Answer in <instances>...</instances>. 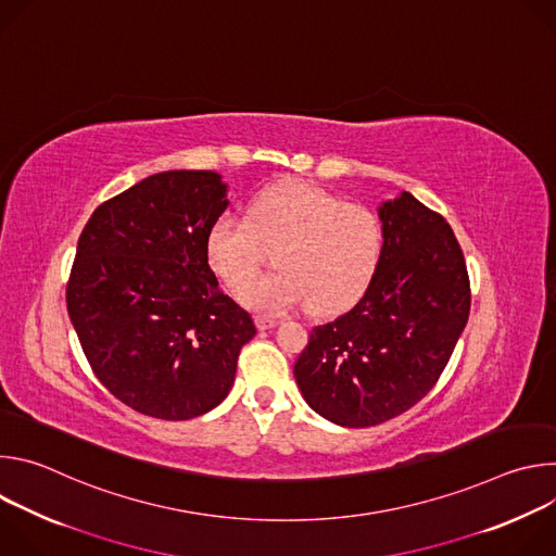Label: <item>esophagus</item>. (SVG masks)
<instances>
[{"instance_id": "1", "label": "esophagus", "mask_w": 556, "mask_h": 556, "mask_svg": "<svg viewBox=\"0 0 556 556\" xmlns=\"http://www.w3.org/2000/svg\"><path fill=\"white\" fill-rule=\"evenodd\" d=\"M255 324H257V328L260 330H270V328H275L279 321L277 319H273V316H255Z\"/></svg>"}]
</instances>
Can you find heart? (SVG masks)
<instances>
[{"label":"heart","instance_id":"1","mask_svg":"<svg viewBox=\"0 0 556 556\" xmlns=\"http://www.w3.org/2000/svg\"><path fill=\"white\" fill-rule=\"evenodd\" d=\"M277 248V274L252 282L263 251ZM384 251L376 211L309 185H279L249 204L247 217L224 211L206 230V262L240 301L264 314H283L309 301L319 314L356 303Z\"/></svg>","mask_w":556,"mask_h":556}]
</instances>
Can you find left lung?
<instances>
[{
	"label": "left lung",
	"instance_id": "obj_1",
	"mask_svg": "<svg viewBox=\"0 0 556 556\" xmlns=\"http://www.w3.org/2000/svg\"><path fill=\"white\" fill-rule=\"evenodd\" d=\"M380 266L363 299L314 328L294 363L305 403L341 427H374L420 403L462 337L470 286L446 219L409 191L378 206Z\"/></svg>",
	"mask_w": 556,
	"mask_h": 556
}]
</instances>
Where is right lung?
<instances>
[{
	"label": "right lung",
	"instance_id": "1",
	"mask_svg": "<svg viewBox=\"0 0 556 556\" xmlns=\"http://www.w3.org/2000/svg\"><path fill=\"white\" fill-rule=\"evenodd\" d=\"M226 193L215 172L153 174L103 202L78 237L70 321L97 378L138 414L191 420L215 409L257 334L206 262Z\"/></svg>",
	"mask_w": 556,
	"mask_h": 556
}]
</instances>
